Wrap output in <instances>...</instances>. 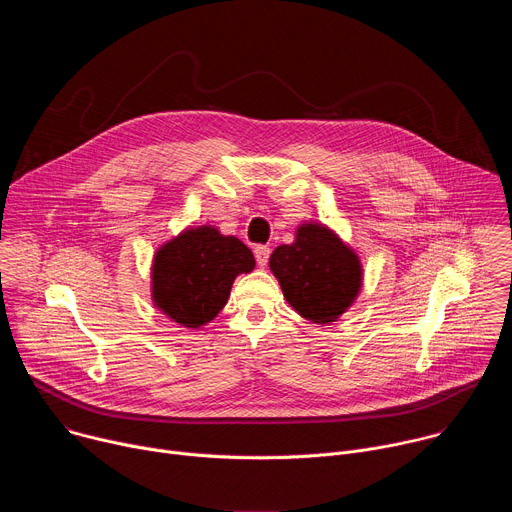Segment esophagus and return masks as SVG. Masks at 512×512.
Instances as JSON below:
<instances>
[{
	"instance_id": "obj_1",
	"label": "esophagus",
	"mask_w": 512,
	"mask_h": 512,
	"mask_svg": "<svg viewBox=\"0 0 512 512\" xmlns=\"http://www.w3.org/2000/svg\"><path fill=\"white\" fill-rule=\"evenodd\" d=\"M269 255H271V249H269L267 245H257V247H255V259H257V263H259L261 267L267 265Z\"/></svg>"
}]
</instances>
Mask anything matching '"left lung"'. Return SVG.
<instances>
[{"instance_id":"left-lung-1","label":"left lung","mask_w":512,"mask_h":512,"mask_svg":"<svg viewBox=\"0 0 512 512\" xmlns=\"http://www.w3.org/2000/svg\"><path fill=\"white\" fill-rule=\"evenodd\" d=\"M269 269L287 304L314 324L336 322L362 287L358 255L320 223L300 225L294 243L271 253Z\"/></svg>"}]
</instances>
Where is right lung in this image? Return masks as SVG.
Instances as JSON below:
<instances>
[{
    "label": "right lung",
    "instance_id": "1",
    "mask_svg": "<svg viewBox=\"0 0 512 512\" xmlns=\"http://www.w3.org/2000/svg\"><path fill=\"white\" fill-rule=\"evenodd\" d=\"M253 267L251 249L237 237L212 225L186 229L154 255V306L184 328H200L225 308L235 277Z\"/></svg>",
    "mask_w": 512,
    "mask_h": 512
}]
</instances>
